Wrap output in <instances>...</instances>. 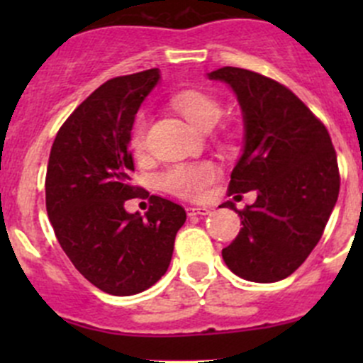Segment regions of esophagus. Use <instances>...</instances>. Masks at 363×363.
Listing matches in <instances>:
<instances>
[{
  "label": "esophagus",
  "mask_w": 363,
  "mask_h": 363,
  "mask_svg": "<svg viewBox=\"0 0 363 363\" xmlns=\"http://www.w3.org/2000/svg\"><path fill=\"white\" fill-rule=\"evenodd\" d=\"M188 216H207L211 214V208L207 207H188L186 208Z\"/></svg>",
  "instance_id": "34e87169"
}]
</instances>
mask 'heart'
I'll list each match as a JSON object with an SVG mask.
<instances>
[{
    "label": "heart",
    "instance_id": "heart-1",
    "mask_svg": "<svg viewBox=\"0 0 363 363\" xmlns=\"http://www.w3.org/2000/svg\"><path fill=\"white\" fill-rule=\"evenodd\" d=\"M172 104L189 123L199 130H207L218 123L221 116V107L208 94L200 91H182L172 98ZM145 130L147 119L144 113L137 116L130 133V144L133 151L140 152L145 145ZM216 168L212 163L202 161L195 164H179L161 175L160 182L168 193L182 196V199H199L203 195L205 188L214 181Z\"/></svg>",
    "mask_w": 363,
    "mask_h": 363
}]
</instances>
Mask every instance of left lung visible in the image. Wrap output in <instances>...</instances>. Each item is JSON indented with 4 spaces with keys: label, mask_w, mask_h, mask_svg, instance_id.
<instances>
[{
    "label": "left lung",
    "mask_w": 363,
    "mask_h": 363,
    "mask_svg": "<svg viewBox=\"0 0 363 363\" xmlns=\"http://www.w3.org/2000/svg\"><path fill=\"white\" fill-rule=\"evenodd\" d=\"M207 77L225 82L242 111V155L228 191H256L244 211L219 205L242 219L223 259L242 279L276 283L291 276L323 235L339 196L337 156L327 128L288 87L233 67Z\"/></svg>",
    "instance_id": "left-lung-1"
}]
</instances>
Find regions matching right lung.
Masks as SVG:
<instances>
[{"instance_id": "right-lung-1", "label": "right lung", "mask_w": 363, "mask_h": 363, "mask_svg": "<svg viewBox=\"0 0 363 363\" xmlns=\"http://www.w3.org/2000/svg\"><path fill=\"white\" fill-rule=\"evenodd\" d=\"M160 79L152 68L107 80L73 111L50 149L45 205L57 242L91 284L116 296L158 283L186 221L184 208L161 196H151L144 216L124 208L138 195L131 126Z\"/></svg>"}]
</instances>
